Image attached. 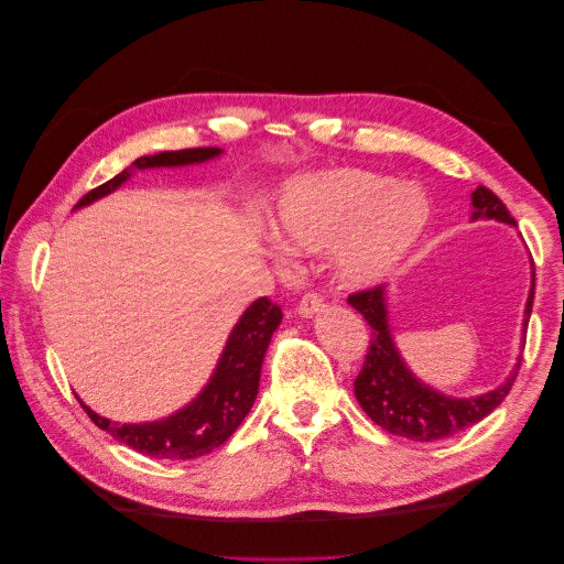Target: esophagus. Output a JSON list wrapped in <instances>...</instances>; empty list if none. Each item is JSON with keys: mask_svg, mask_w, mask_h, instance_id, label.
Here are the masks:
<instances>
[{"mask_svg": "<svg viewBox=\"0 0 564 564\" xmlns=\"http://www.w3.org/2000/svg\"><path fill=\"white\" fill-rule=\"evenodd\" d=\"M324 311V299L317 294V292H308L301 296V303H299V313L303 317H313L317 313Z\"/></svg>", "mask_w": 564, "mask_h": 564, "instance_id": "1", "label": "esophagus"}]
</instances>
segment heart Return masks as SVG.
I'll return each mask as SVG.
<instances>
[{
  "label": "heart",
  "instance_id": "b5f03b06",
  "mask_svg": "<svg viewBox=\"0 0 564 564\" xmlns=\"http://www.w3.org/2000/svg\"><path fill=\"white\" fill-rule=\"evenodd\" d=\"M429 220V202L412 185L369 172H332L296 185L278 212L282 240L301 251L334 247L338 278L362 286L383 278L412 249Z\"/></svg>",
  "mask_w": 564,
  "mask_h": 564
}]
</instances>
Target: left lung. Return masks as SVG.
Masks as SVG:
<instances>
[{
	"mask_svg": "<svg viewBox=\"0 0 564 564\" xmlns=\"http://www.w3.org/2000/svg\"><path fill=\"white\" fill-rule=\"evenodd\" d=\"M473 218H497L501 224L516 226V218L510 216L506 204L485 185H477V191L473 193ZM348 303L371 327L365 365L355 379V398L369 414V419L392 435L409 437L416 442L454 437L468 431L477 421L489 416L494 409L503 402V398L516 383L520 362L516 365V371L503 381V386L485 392V395L466 400L442 395V392H435L433 388L423 386L419 379H414L412 371H409L400 360V352L395 350V344H392V336L388 329L383 284L352 292L348 296ZM532 303L534 278L532 292H529L527 299L524 327L529 322V315H532Z\"/></svg>",
	"mask_w": 564,
	"mask_h": 564,
	"instance_id": "8db88e82",
	"label": "left lung"
}]
</instances>
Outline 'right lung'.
I'll use <instances>...</instances> for the list:
<instances>
[{
	"instance_id": "1",
	"label": "right lung",
	"mask_w": 564,
	"mask_h": 564,
	"mask_svg": "<svg viewBox=\"0 0 564 564\" xmlns=\"http://www.w3.org/2000/svg\"><path fill=\"white\" fill-rule=\"evenodd\" d=\"M218 152V148L169 150L150 158H139L131 166H181L212 160ZM129 176V172H122L108 183L94 187V191H89L77 202V207H84V204H91L94 199L117 191ZM280 322L282 311L278 303H272L268 296L256 299L240 317V322L235 324L209 386L199 392L195 402L164 421L119 425L110 419L98 416L84 402L79 404L100 431H108L122 445L145 456L162 460H187L209 454L224 445L249 414L256 395H259L263 357L272 332L280 327Z\"/></svg>"
}]
</instances>
